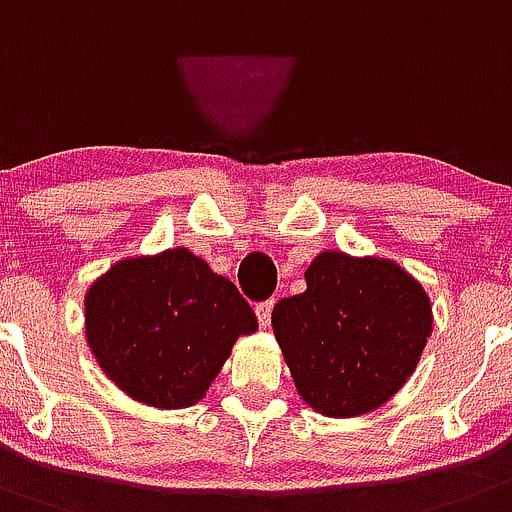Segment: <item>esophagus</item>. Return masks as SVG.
Here are the masks:
<instances>
[{
    "label": "esophagus",
    "instance_id": "1",
    "mask_svg": "<svg viewBox=\"0 0 512 512\" xmlns=\"http://www.w3.org/2000/svg\"><path fill=\"white\" fill-rule=\"evenodd\" d=\"M273 306H275V298H267V301L257 303L255 313H257V321L260 326H270V319H273Z\"/></svg>",
    "mask_w": 512,
    "mask_h": 512
}]
</instances>
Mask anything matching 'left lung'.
Returning <instances> with one entry per match:
<instances>
[{
  "instance_id": "obj_1",
  "label": "left lung",
  "mask_w": 512,
  "mask_h": 512,
  "mask_svg": "<svg viewBox=\"0 0 512 512\" xmlns=\"http://www.w3.org/2000/svg\"><path fill=\"white\" fill-rule=\"evenodd\" d=\"M301 296L275 303L273 331L298 393L321 416L375 411L413 375L431 301L403 267L321 252Z\"/></svg>"
}]
</instances>
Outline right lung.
<instances>
[{
    "label": "right lung",
    "mask_w": 512,
    "mask_h": 512,
    "mask_svg": "<svg viewBox=\"0 0 512 512\" xmlns=\"http://www.w3.org/2000/svg\"><path fill=\"white\" fill-rule=\"evenodd\" d=\"M255 329L237 285L186 247L117 262L86 296V336L101 370L155 408L204 398L237 336Z\"/></svg>",
    "instance_id": "1"
}]
</instances>
